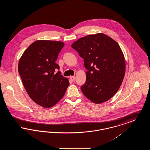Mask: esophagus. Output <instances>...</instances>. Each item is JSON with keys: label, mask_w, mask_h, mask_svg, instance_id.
Returning <instances> with one entry per match:
<instances>
[{"label": "esophagus", "mask_w": 150, "mask_h": 150, "mask_svg": "<svg viewBox=\"0 0 150 150\" xmlns=\"http://www.w3.org/2000/svg\"><path fill=\"white\" fill-rule=\"evenodd\" d=\"M70 79L72 81H74L75 80V77L74 76H71L70 77Z\"/></svg>", "instance_id": "34e87169"}]
</instances>
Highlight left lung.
<instances>
[{"label": "left lung", "mask_w": 150, "mask_h": 150, "mask_svg": "<svg viewBox=\"0 0 150 150\" xmlns=\"http://www.w3.org/2000/svg\"><path fill=\"white\" fill-rule=\"evenodd\" d=\"M84 59L86 83L81 90L96 104L111 98L120 88L125 73V60L120 47L110 36L97 33L72 44Z\"/></svg>", "instance_id": "1"}]
</instances>
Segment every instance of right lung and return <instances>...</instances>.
I'll return each instance as SVG.
<instances>
[{
    "label": "right lung",
    "mask_w": 150,
    "mask_h": 150,
    "mask_svg": "<svg viewBox=\"0 0 150 150\" xmlns=\"http://www.w3.org/2000/svg\"><path fill=\"white\" fill-rule=\"evenodd\" d=\"M64 44L38 40L29 45L20 58L18 70L24 88L36 103L45 108L54 106L64 96L68 79L56 70L55 62Z\"/></svg>",
    "instance_id": "add662e5"
}]
</instances>
